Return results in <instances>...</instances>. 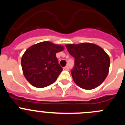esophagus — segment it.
Returning <instances> with one entry per match:
<instances>
[{"mask_svg":"<svg viewBox=\"0 0 125 125\" xmlns=\"http://www.w3.org/2000/svg\"><path fill=\"white\" fill-rule=\"evenodd\" d=\"M69 66H65L64 68V70H66V71H68L69 70Z\"/></svg>","mask_w":125,"mask_h":125,"instance_id":"34e87169","label":"esophagus"}]
</instances>
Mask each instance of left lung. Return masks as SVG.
I'll return each mask as SVG.
<instances>
[{
	"label": "left lung",
	"mask_w": 125,
	"mask_h": 125,
	"mask_svg": "<svg viewBox=\"0 0 125 125\" xmlns=\"http://www.w3.org/2000/svg\"><path fill=\"white\" fill-rule=\"evenodd\" d=\"M66 47L75 59L74 67L71 70L75 83L85 89L99 86L109 72L110 59L107 53L93 43L69 44Z\"/></svg>",
	"instance_id": "left-lung-1"
}]
</instances>
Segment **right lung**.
<instances>
[{
  "mask_svg": "<svg viewBox=\"0 0 125 125\" xmlns=\"http://www.w3.org/2000/svg\"><path fill=\"white\" fill-rule=\"evenodd\" d=\"M64 49L61 45L49 41L41 42L29 47L21 59L23 74L29 83L41 88L54 83L62 71L56 54Z\"/></svg>",
  "mask_w": 125,
  "mask_h": 125,
  "instance_id": "1",
  "label": "right lung"
}]
</instances>
